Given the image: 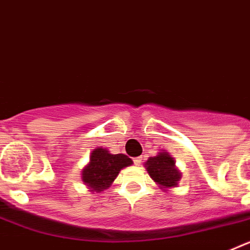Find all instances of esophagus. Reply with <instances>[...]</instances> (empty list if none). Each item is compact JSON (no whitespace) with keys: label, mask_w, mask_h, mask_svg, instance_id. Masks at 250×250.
<instances>
[{"label":"esophagus","mask_w":250,"mask_h":250,"mask_svg":"<svg viewBox=\"0 0 250 250\" xmlns=\"http://www.w3.org/2000/svg\"><path fill=\"white\" fill-rule=\"evenodd\" d=\"M141 161H143V158H141V156H139V158L134 159V164H135V165H140Z\"/></svg>","instance_id":"1"}]
</instances>
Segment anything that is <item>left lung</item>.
Listing matches in <instances>:
<instances>
[{"label": "left lung", "mask_w": 250, "mask_h": 250, "mask_svg": "<svg viewBox=\"0 0 250 250\" xmlns=\"http://www.w3.org/2000/svg\"><path fill=\"white\" fill-rule=\"evenodd\" d=\"M146 169L150 176L158 184L164 188H171L178 185L180 173L175 169V161L167 152H160L154 158H149L146 161Z\"/></svg>", "instance_id": "8db88e82"}]
</instances>
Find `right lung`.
<instances>
[{
  "label": "right lung",
  "instance_id": "1",
  "mask_svg": "<svg viewBox=\"0 0 250 250\" xmlns=\"http://www.w3.org/2000/svg\"><path fill=\"white\" fill-rule=\"evenodd\" d=\"M132 164L131 159L124 154H110L106 149H95L90 164L83 169V180L94 191H103L111 185L123 167Z\"/></svg>",
  "mask_w": 250,
  "mask_h": 250
}]
</instances>
